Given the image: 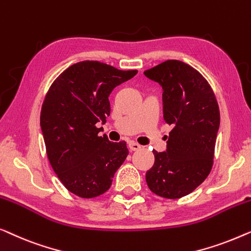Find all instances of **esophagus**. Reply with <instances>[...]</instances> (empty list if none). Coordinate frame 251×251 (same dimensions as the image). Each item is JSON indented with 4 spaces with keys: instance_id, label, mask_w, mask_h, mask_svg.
Wrapping results in <instances>:
<instances>
[{
    "instance_id": "34e87169",
    "label": "esophagus",
    "mask_w": 251,
    "mask_h": 251,
    "mask_svg": "<svg viewBox=\"0 0 251 251\" xmlns=\"http://www.w3.org/2000/svg\"><path fill=\"white\" fill-rule=\"evenodd\" d=\"M128 148L130 151H136V150H140L141 149V146L139 143L134 142V141H132V142L128 143Z\"/></svg>"
}]
</instances>
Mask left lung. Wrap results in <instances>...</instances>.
I'll use <instances>...</instances> for the list:
<instances>
[{"instance_id":"8db88e82","label":"left lung","mask_w":251,"mask_h":251,"mask_svg":"<svg viewBox=\"0 0 251 251\" xmlns=\"http://www.w3.org/2000/svg\"><path fill=\"white\" fill-rule=\"evenodd\" d=\"M144 75L162 87L164 121L173 127L166 151H152L154 164L146 174L147 184L157 196L178 199L209 175L220 109L207 80L184 62L167 60Z\"/></svg>"}]
</instances>
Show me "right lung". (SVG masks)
I'll use <instances>...</instances> for the list:
<instances>
[{
	"label": "right lung",
	"mask_w": 251,
	"mask_h": 251,
	"mask_svg": "<svg viewBox=\"0 0 251 251\" xmlns=\"http://www.w3.org/2000/svg\"><path fill=\"white\" fill-rule=\"evenodd\" d=\"M136 70H118L99 61H80L60 74L44 99L41 111L48 158L67 190L94 198L110 188L125 161V141L99 136V124L110 115L109 95L134 77Z\"/></svg>",
	"instance_id": "1"
}]
</instances>
